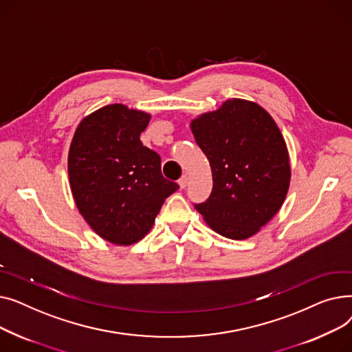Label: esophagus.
<instances>
[{
  "label": "esophagus",
  "mask_w": 352,
  "mask_h": 352,
  "mask_svg": "<svg viewBox=\"0 0 352 352\" xmlns=\"http://www.w3.org/2000/svg\"><path fill=\"white\" fill-rule=\"evenodd\" d=\"M178 184H179V188L184 190L187 186H188V177L187 175H182L179 179H178Z\"/></svg>",
  "instance_id": "obj_1"
}]
</instances>
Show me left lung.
I'll list each match as a JSON object with an SVG mask.
<instances>
[{
	"instance_id": "obj_1",
	"label": "left lung",
	"mask_w": 352,
	"mask_h": 352,
	"mask_svg": "<svg viewBox=\"0 0 352 352\" xmlns=\"http://www.w3.org/2000/svg\"><path fill=\"white\" fill-rule=\"evenodd\" d=\"M191 129L212 171L210 197L194 207L223 236L254 235L278 212L289 186L278 126L258 104L234 98L194 120Z\"/></svg>"
}]
</instances>
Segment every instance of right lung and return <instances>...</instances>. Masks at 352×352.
<instances>
[{
	"label": "right lung",
	"mask_w": 352,
	"mask_h": 352,
	"mask_svg": "<svg viewBox=\"0 0 352 352\" xmlns=\"http://www.w3.org/2000/svg\"><path fill=\"white\" fill-rule=\"evenodd\" d=\"M150 118L122 104L102 107L82 120L69 146L76 204L92 230L118 245L140 241L179 188L164 178L161 157L140 141Z\"/></svg>",
	"instance_id": "add662e5"
}]
</instances>
